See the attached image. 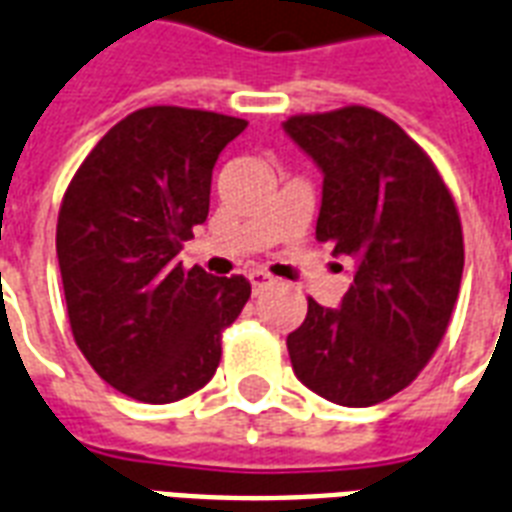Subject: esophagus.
Wrapping results in <instances>:
<instances>
[{"instance_id": "1", "label": "esophagus", "mask_w": 512, "mask_h": 512, "mask_svg": "<svg viewBox=\"0 0 512 512\" xmlns=\"http://www.w3.org/2000/svg\"><path fill=\"white\" fill-rule=\"evenodd\" d=\"M249 284H252V292H260V290H265V287H271L273 276L268 271H260V268H255V271H249Z\"/></svg>"}]
</instances>
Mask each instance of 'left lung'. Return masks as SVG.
Wrapping results in <instances>:
<instances>
[{"label": "left lung", "mask_w": 512, "mask_h": 512, "mask_svg": "<svg viewBox=\"0 0 512 512\" xmlns=\"http://www.w3.org/2000/svg\"><path fill=\"white\" fill-rule=\"evenodd\" d=\"M322 171L317 239L354 260L338 308L308 300L287 349L295 376L335 405L384 403L446 333L464 268L462 222L427 152L368 107L284 120Z\"/></svg>", "instance_id": "left-lung-1"}]
</instances>
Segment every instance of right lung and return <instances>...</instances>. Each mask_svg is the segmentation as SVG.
Here are the masks:
<instances>
[{
  "instance_id": "add662e5",
  "label": "right lung",
  "mask_w": 512,
  "mask_h": 512,
  "mask_svg": "<svg viewBox=\"0 0 512 512\" xmlns=\"http://www.w3.org/2000/svg\"><path fill=\"white\" fill-rule=\"evenodd\" d=\"M247 120L144 107L77 169L58 212L56 255L72 335L117 392L163 405L212 381L220 333L249 300L244 276L179 263L206 222L212 171Z\"/></svg>"
}]
</instances>
